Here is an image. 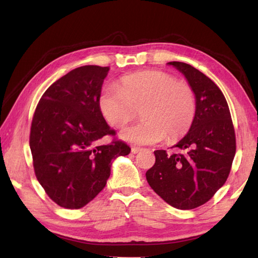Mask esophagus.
Listing matches in <instances>:
<instances>
[{
  "label": "esophagus",
  "mask_w": 258,
  "mask_h": 258,
  "mask_svg": "<svg viewBox=\"0 0 258 258\" xmlns=\"http://www.w3.org/2000/svg\"><path fill=\"white\" fill-rule=\"evenodd\" d=\"M142 150H143V149H141V147H136V146H134V147H132V153H133V154H136V153L141 152Z\"/></svg>",
  "instance_id": "1"
}]
</instances>
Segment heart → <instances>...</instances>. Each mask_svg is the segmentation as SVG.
Here are the masks:
<instances>
[{
  "instance_id": "heart-1",
  "label": "heart",
  "mask_w": 258,
  "mask_h": 258,
  "mask_svg": "<svg viewBox=\"0 0 258 258\" xmlns=\"http://www.w3.org/2000/svg\"><path fill=\"white\" fill-rule=\"evenodd\" d=\"M98 105L107 123L114 127L128 123L140 109L143 118L124 128L120 136L142 145L156 144L165 136L168 141L183 138L193 125L197 111L193 86L163 71L123 76L118 86L104 87Z\"/></svg>"
}]
</instances>
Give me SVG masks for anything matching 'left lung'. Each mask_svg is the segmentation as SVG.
Here are the masks:
<instances>
[{"instance_id":"1","label":"left lung","mask_w":258,"mask_h":258,"mask_svg":"<svg viewBox=\"0 0 258 258\" xmlns=\"http://www.w3.org/2000/svg\"><path fill=\"white\" fill-rule=\"evenodd\" d=\"M182 72L196 94L197 111L189 132L174 147L154 151L155 164L146 179L157 195L178 210H193L210 201L231 172L236 136L228 104L214 82L189 64L169 62Z\"/></svg>"}]
</instances>
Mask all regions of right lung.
<instances>
[{
    "label": "right lung",
    "instance_id": "right-lung-1",
    "mask_svg": "<svg viewBox=\"0 0 258 258\" xmlns=\"http://www.w3.org/2000/svg\"><path fill=\"white\" fill-rule=\"evenodd\" d=\"M109 68L85 65L54 82L33 115L30 147L35 176L58 206L79 210L105 187L111 164L131 147L115 138L98 105ZM113 140L96 145L104 136Z\"/></svg>",
    "mask_w": 258,
    "mask_h": 258
}]
</instances>
